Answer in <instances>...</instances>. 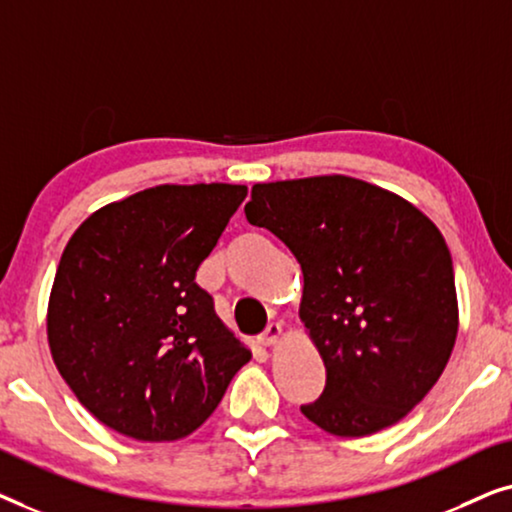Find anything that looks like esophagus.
Masks as SVG:
<instances>
[{
  "label": "esophagus",
  "instance_id": "esophagus-1",
  "mask_svg": "<svg viewBox=\"0 0 512 512\" xmlns=\"http://www.w3.org/2000/svg\"><path fill=\"white\" fill-rule=\"evenodd\" d=\"M279 338H282V324H277V321H272V324H268V328L258 335V340H261L263 345H275Z\"/></svg>",
  "mask_w": 512,
  "mask_h": 512
}]
</instances>
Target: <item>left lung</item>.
<instances>
[{
    "mask_svg": "<svg viewBox=\"0 0 512 512\" xmlns=\"http://www.w3.org/2000/svg\"><path fill=\"white\" fill-rule=\"evenodd\" d=\"M244 214L303 268L300 319L324 359L326 387L300 412L342 438L403 419L443 375L457 340L440 230L398 195L340 174L256 184Z\"/></svg>",
    "mask_w": 512,
    "mask_h": 512,
    "instance_id": "8db88e82",
    "label": "left lung"
}]
</instances>
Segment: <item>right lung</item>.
I'll return each mask as SVG.
<instances>
[{
  "mask_svg": "<svg viewBox=\"0 0 512 512\" xmlns=\"http://www.w3.org/2000/svg\"><path fill=\"white\" fill-rule=\"evenodd\" d=\"M247 186H156L97 209L62 251L48 345L69 389L135 440H179L251 352L195 282Z\"/></svg>",
  "mask_w": 512,
  "mask_h": 512,
  "instance_id": "add662e5",
  "label": "right lung"
}]
</instances>
